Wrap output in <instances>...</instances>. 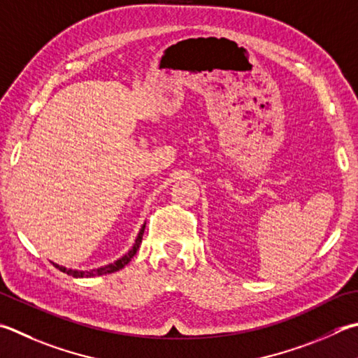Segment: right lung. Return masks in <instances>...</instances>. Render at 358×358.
<instances>
[{"mask_svg": "<svg viewBox=\"0 0 358 358\" xmlns=\"http://www.w3.org/2000/svg\"><path fill=\"white\" fill-rule=\"evenodd\" d=\"M144 230H145V224L142 225V229L139 230V235H138V238H136V241H134L131 249L128 250V253H125V255H123L122 258L115 259L114 263L106 264V266H101V268H99V269H92V271H76V269H67V268H64V266H59V264H56V263H53V264H55L56 268L59 269L61 272H66V274H69V275H71V277H76V278H80V277H95V275L113 274V272L119 271V269H122V268H125V266H127L129 262H131V258L136 255V252H138L139 245H141V243H142V235H144Z\"/></svg>", "mask_w": 358, "mask_h": 358, "instance_id": "add662e5", "label": "right lung"}]
</instances>
